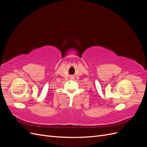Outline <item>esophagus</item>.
Masks as SVG:
<instances>
[{
    "label": "esophagus",
    "mask_w": 147,
    "mask_h": 147,
    "mask_svg": "<svg viewBox=\"0 0 147 147\" xmlns=\"http://www.w3.org/2000/svg\"><path fill=\"white\" fill-rule=\"evenodd\" d=\"M70 78H73V77H72V76L70 77Z\"/></svg>",
    "instance_id": "1"
}]
</instances>
